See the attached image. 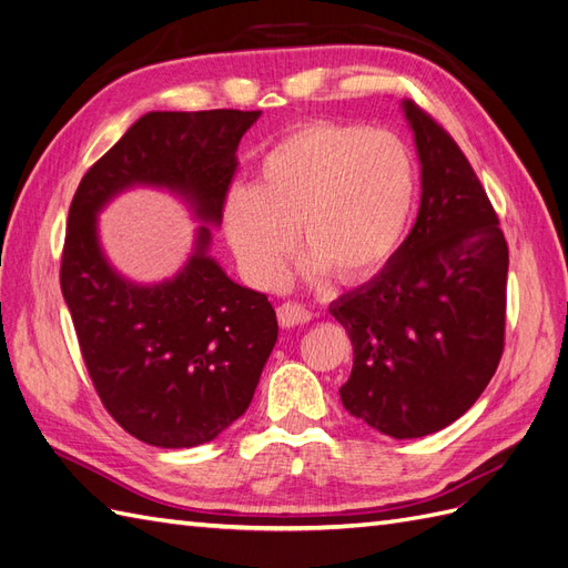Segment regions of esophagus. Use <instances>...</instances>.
<instances>
[{
    "instance_id": "1",
    "label": "esophagus",
    "mask_w": 568,
    "mask_h": 568,
    "mask_svg": "<svg viewBox=\"0 0 568 568\" xmlns=\"http://www.w3.org/2000/svg\"><path fill=\"white\" fill-rule=\"evenodd\" d=\"M313 313L307 311V307H303L301 303H282L277 307V320L282 326H298V324H305L311 322Z\"/></svg>"
}]
</instances>
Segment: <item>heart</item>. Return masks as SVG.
I'll list each match as a JSON object with an SVG mask.
<instances>
[{"instance_id":"heart-1","label":"heart","mask_w":568,"mask_h":568,"mask_svg":"<svg viewBox=\"0 0 568 568\" xmlns=\"http://www.w3.org/2000/svg\"><path fill=\"white\" fill-rule=\"evenodd\" d=\"M417 161L403 136L363 125H303L257 163L255 186H232L222 227L244 277L274 286L296 227L313 277H374L398 253L417 209Z\"/></svg>"}]
</instances>
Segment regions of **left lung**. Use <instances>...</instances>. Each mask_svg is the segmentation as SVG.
<instances>
[{
	"mask_svg": "<svg viewBox=\"0 0 568 568\" xmlns=\"http://www.w3.org/2000/svg\"><path fill=\"white\" fill-rule=\"evenodd\" d=\"M422 168L415 227L376 277L329 305L353 343L351 415L390 438L459 419L500 363L509 251L453 136L403 101Z\"/></svg>",
	"mask_w": 568,
	"mask_h": 568,
	"instance_id": "1",
	"label": "left lung"
}]
</instances>
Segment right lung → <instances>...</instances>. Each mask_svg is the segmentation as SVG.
<instances>
[{
  "instance_id": "1",
  "label": "right lung",
  "mask_w": 568,
  "mask_h": 568,
  "mask_svg": "<svg viewBox=\"0 0 568 568\" xmlns=\"http://www.w3.org/2000/svg\"><path fill=\"white\" fill-rule=\"evenodd\" d=\"M261 111H151L82 178L68 211L61 291L101 403L156 448H194L248 409L277 343L265 294L227 277L211 255L236 168ZM136 185L163 187L200 222L173 278L120 275L98 239V213Z\"/></svg>"
}]
</instances>
